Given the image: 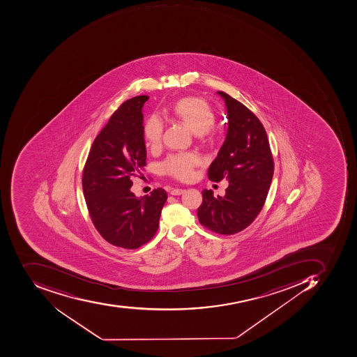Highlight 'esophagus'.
I'll return each instance as SVG.
<instances>
[{
	"instance_id": "esophagus-1",
	"label": "esophagus",
	"mask_w": 357,
	"mask_h": 357,
	"mask_svg": "<svg viewBox=\"0 0 357 357\" xmlns=\"http://www.w3.org/2000/svg\"><path fill=\"white\" fill-rule=\"evenodd\" d=\"M184 192H185V190L183 189H173L170 191V194H172V195H181Z\"/></svg>"
}]
</instances>
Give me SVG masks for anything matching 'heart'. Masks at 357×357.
Wrapping results in <instances>:
<instances>
[{
	"mask_svg": "<svg viewBox=\"0 0 357 357\" xmlns=\"http://www.w3.org/2000/svg\"><path fill=\"white\" fill-rule=\"evenodd\" d=\"M172 114L193 133L202 136L209 135L215 122L213 109L207 102L198 98H180L174 104ZM163 133L164 124L159 116H149L144 126V136L148 146L152 148L160 146ZM199 162V156L193 152L172 154L162 162V172L180 181H189L193 178L194 168Z\"/></svg>",
	"mask_w": 357,
	"mask_h": 357,
	"instance_id": "obj_1",
	"label": "heart"
}]
</instances>
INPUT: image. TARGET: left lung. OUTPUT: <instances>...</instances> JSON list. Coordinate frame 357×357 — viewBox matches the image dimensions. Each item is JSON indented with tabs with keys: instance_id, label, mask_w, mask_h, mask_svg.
Wrapping results in <instances>:
<instances>
[{
	"instance_id": "obj_1",
	"label": "left lung",
	"mask_w": 357,
	"mask_h": 357,
	"mask_svg": "<svg viewBox=\"0 0 357 357\" xmlns=\"http://www.w3.org/2000/svg\"><path fill=\"white\" fill-rule=\"evenodd\" d=\"M229 128L208 178L229 184L223 197L215 198L211 190H203L198 207L199 223L215 233L233 235L255 221L268 194L273 176V159L263 124L243 102L223 91Z\"/></svg>"
}]
</instances>
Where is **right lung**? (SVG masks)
Masks as SVG:
<instances>
[{"label":"right lung","instance_id":"right-lung-1","mask_svg":"<svg viewBox=\"0 0 357 357\" xmlns=\"http://www.w3.org/2000/svg\"><path fill=\"white\" fill-rule=\"evenodd\" d=\"M148 98H130L112 114L94 139L82 173L84 199L96 231L124 249L151 241L167 199L162 188L140 198L131 192L132 178L139 177L146 166L142 108Z\"/></svg>","mask_w":357,"mask_h":357}]
</instances>
